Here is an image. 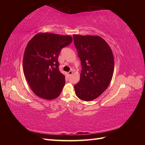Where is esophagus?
I'll list each match as a JSON object with an SVG mask.
<instances>
[{"mask_svg":"<svg viewBox=\"0 0 145 145\" xmlns=\"http://www.w3.org/2000/svg\"><path fill=\"white\" fill-rule=\"evenodd\" d=\"M72 74V71H69V72H68V74H69V76H71Z\"/></svg>","mask_w":145,"mask_h":145,"instance_id":"esophagus-1","label":"esophagus"}]
</instances>
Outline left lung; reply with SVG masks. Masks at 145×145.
<instances>
[{
	"mask_svg": "<svg viewBox=\"0 0 145 145\" xmlns=\"http://www.w3.org/2000/svg\"><path fill=\"white\" fill-rule=\"evenodd\" d=\"M73 38L82 67L80 81L74 86L75 93L80 99L89 102L99 97L111 81L113 53L100 36L74 34Z\"/></svg>",
	"mask_w": 145,
	"mask_h": 145,
	"instance_id": "obj_1",
	"label": "left lung"
}]
</instances>
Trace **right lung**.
Masks as SVG:
<instances>
[{
  "instance_id": "right-lung-1",
  "label": "right lung",
  "mask_w": 145,
  "mask_h": 145,
  "mask_svg": "<svg viewBox=\"0 0 145 145\" xmlns=\"http://www.w3.org/2000/svg\"><path fill=\"white\" fill-rule=\"evenodd\" d=\"M72 41L71 36L39 33L25 48L24 73L33 93L46 100L58 97L65 84L59 71L58 57L61 50Z\"/></svg>"
}]
</instances>
